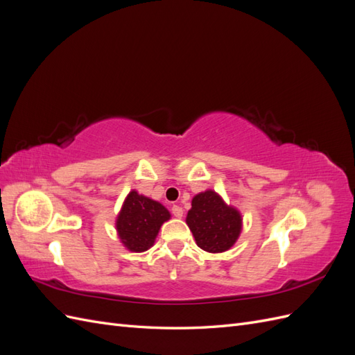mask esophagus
I'll list each match as a JSON object with an SVG mask.
<instances>
[{
    "label": "esophagus",
    "mask_w": 355,
    "mask_h": 355,
    "mask_svg": "<svg viewBox=\"0 0 355 355\" xmlns=\"http://www.w3.org/2000/svg\"><path fill=\"white\" fill-rule=\"evenodd\" d=\"M171 214H173L175 218H182L184 216V210H182V207L179 206H173L171 207Z\"/></svg>",
    "instance_id": "1"
}]
</instances>
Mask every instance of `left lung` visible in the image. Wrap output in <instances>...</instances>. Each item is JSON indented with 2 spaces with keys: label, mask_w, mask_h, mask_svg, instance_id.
Segmentation results:
<instances>
[{
  "label": "left lung",
  "mask_w": 355,
  "mask_h": 355,
  "mask_svg": "<svg viewBox=\"0 0 355 355\" xmlns=\"http://www.w3.org/2000/svg\"><path fill=\"white\" fill-rule=\"evenodd\" d=\"M187 223L197 245L210 253L227 252L241 232L240 213L227 206L214 191H206L192 198Z\"/></svg>",
  "instance_id": "obj_1"
}]
</instances>
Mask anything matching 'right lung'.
<instances>
[{
	"mask_svg": "<svg viewBox=\"0 0 355 355\" xmlns=\"http://www.w3.org/2000/svg\"><path fill=\"white\" fill-rule=\"evenodd\" d=\"M168 219L163 204L132 191L116 218V231L128 250L141 253L154 244L159 227Z\"/></svg>",
	"mask_w": 355,
	"mask_h": 355,
	"instance_id": "1",
	"label": "right lung"
}]
</instances>
